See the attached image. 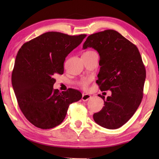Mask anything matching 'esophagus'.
<instances>
[{
	"label": "esophagus",
	"instance_id": "esophagus-1",
	"mask_svg": "<svg viewBox=\"0 0 159 159\" xmlns=\"http://www.w3.org/2000/svg\"><path fill=\"white\" fill-rule=\"evenodd\" d=\"M91 98V95L88 93H85V94H83V96H82V100L83 101H87L88 100Z\"/></svg>",
	"mask_w": 159,
	"mask_h": 159
}]
</instances>
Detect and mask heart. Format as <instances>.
<instances>
[{
  "label": "heart",
  "instance_id": "b5f03b06",
  "mask_svg": "<svg viewBox=\"0 0 159 159\" xmlns=\"http://www.w3.org/2000/svg\"><path fill=\"white\" fill-rule=\"evenodd\" d=\"M92 52L93 51H87L85 53H91V52ZM89 82V79H84V80H82L80 82V85H81L82 87H87V85H88Z\"/></svg>",
  "mask_w": 159,
  "mask_h": 159
}]
</instances>
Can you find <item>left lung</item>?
<instances>
[{"mask_svg": "<svg viewBox=\"0 0 159 159\" xmlns=\"http://www.w3.org/2000/svg\"><path fill=\"white\" fill-rule=\"evenodd\" d=\"M100 55L96 83L101 91L111 90L104 107L93 114L94 121L108 129L123 126L136 112L143 98L146 68L137 47L112 29L93 33L83 43Z\"/></svg>", "mask_w": 159, "mask_h": 159, "instance_id": "left-lung-1", "label": "left lung"}]
</instances>
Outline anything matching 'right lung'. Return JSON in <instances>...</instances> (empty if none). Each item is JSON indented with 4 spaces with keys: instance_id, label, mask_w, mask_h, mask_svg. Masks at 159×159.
<instances>
[{
    "instance_id": "1",
    "label": "right lung",
    "mask_w": 159,
    "mask_h": 159,
    "mask_svg": "<svg viewBox=\"0 0 159 159\" xmlns=\"http://www.w3.org/2000/svg\"><path fill=\"white\" fill-rule=\"evenodd\" d=\"M87 35L47 32L24 43L17 54L11 83L18 106L35 126L49 129L65 119L70 104L81 99L79 91L60 92L54 76L63 74L67 55Z\"/></svg>"
}]
</instances>
